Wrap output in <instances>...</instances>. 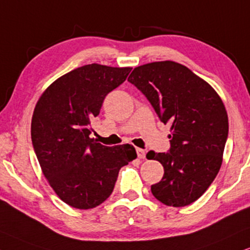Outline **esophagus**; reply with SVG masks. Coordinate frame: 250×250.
I'll use <instances>...</instances> for the list:
<instances>
[{
	"label": "esophagus",
	"mask_w": 250,
	"mask_h": 250,
	"mask_svg": "<svg viewBox=\"0 0 250 250\" xmlns=\"http://www.w3.org/2000/svg\"><path fill=\"white\" fill-rule=\"evenodd\" d=\"M136 152H137V157L140 158V159H144L145 151L143 150V148H136Z\"/></svg>",
	"instance_id": "34e87169"
}]
</instances>
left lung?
Here are the masks:
<instances>
[{
	"instance_id": "1",
	"label": "left lung",
	"mask_w": 250,
	"mask_h": 250,
	"mask_svg": "<svg viewBox=\"0 0 250 250\" xmlns=\"http://www.w3.org/2000/svg\"><path fill=\"white\" fill-rule=\"evenodd\" d=\"M128 82L170 128L168 152L147 153V159L164 166L163 179L151 186L152 195L168 207L191 204L207 191L222 166L229 136L222 99L210 84L173 61L135 68Z\"/></svg>"
}]
</instances>
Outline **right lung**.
Instances as JSON below:
<instances>
[{
	"instance_id": "1",
	"label": "right lung",
	"mask_w": 250,
	"mask_h": 250,
	"mask_svg": "<svg viewBox=\"0 0 250 250\" xmlns=\"http://www.w3.org/2000/svg\"><path fill=\"white\" fill-rule=\"evenodd\" d=\"M131 68L83 65L50 84L34 108L31 138L43 175L72 208L92 209L114 189L119 170L134 160L130 144L105 146L90 138L91 120Z\"/></svg>"
}]
</instances>
